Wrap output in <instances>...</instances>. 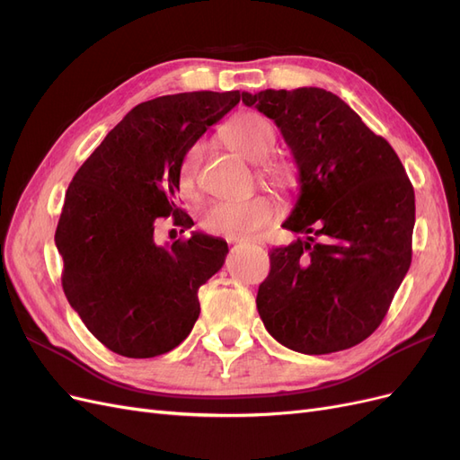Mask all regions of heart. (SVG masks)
Returning a JSON list of instances; mask_svg holds the SVG:
<instances>
[{"label": "heart", "mask_w": 460, "mask_h": 460, "mask_svg": "<svg viewBox=\"0 0 460 460\" xmlns=\"http://www.w3.org/2000/svg\"><path fill=\"white\" fill-rule=\"evenodd\" d=\"M226 146L243 159L259 163V176L264 182L280 184L284 169L276 163H264L276 144V130L272 122L259 113H238L232 117L222 130ZM203 155V144L198 142L188 147L180 164V190L191 196L198 190L199 161ZM263 163L261 164L260 161ZM276 207L267 196H252L245 199H222L208 203L201 211V226L208 234L228 235V238H247L257 234L274 218Z\"/></svg>", "instance_id": "1"}]
</instances>
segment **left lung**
I'll list each match as a JSON object with an SVG mask.
<instances>
[{
  "mask_svg": "<svg viewBox=\"0 0 460 460\" xmlns=\"http://www.w3.org/2000/svg\"><path fill=\"white\" fill-rule=\"evenodd\" d=\"M280 128L299 169L284 228L307 238L270 252L257 311L270 336L305 355L365 341L412 259L414 190L394 147L323 88L243 92Z\"/></svg>",
  "mask_w": 460,
  "mask_h": 460,
  "instance_id": "1",
  "label": "left lung"
}]
</instances>
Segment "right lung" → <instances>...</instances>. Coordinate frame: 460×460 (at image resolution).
Here are the masks:
<instances>
[{
	"mask_svg": "<svg viewBox=\"0 0 460 460\" xmlns=\"http://www.w3.org/2000/svg\"><path fill=\"white\" fill-rule=\"evenodd\" d=\"M243 92H188L136 105L80 166L55 230L63 291L107 349L130 358L169 353L199 316L198 289L220 270L228 243L193 232L171 247L157 218L193 220L176 205L180 164Z\"/></svg>",
	"mask_w": 460,
	"mask_h": 460,
	"instance_id": "1",
	"label": "right lung"
}]
</instances>
